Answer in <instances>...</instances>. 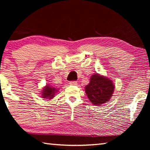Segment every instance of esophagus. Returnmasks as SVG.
<instances>
[{
    "label": "esophagus",
    "instance_id": "34e87169",
    "mask_svg": "<svg viewBox=\"0 0 150 150\" xmlns=\"http://www.w3.org/2000/svg\"><path fill=\"white\" fill-rule=\"evenodd\" d=\"M70 85H72V86H75V85H77V81H71L69 82Z\"/></svg>",
    "mask_w": 150,
    "mask_h": 150
}]
</instances>
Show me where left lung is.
Instances as JSON below:
<instances>
[{
	"mask_svg": "<svg viewBox=\"0 0 150 150\" xmlns=\"http://www.w3.org/2000/svg\"><path fill=\"white\" fill-rule=\"evenodd\" d=\"M114 89L110 79L96 73L91 77L90 83L85 87V91L91 103L95 106H99L110 99Z\"/></svg>",
	"mask_w": 150,
	"mask_h": 150,
	"instance_id": "obj_1",
	"label": "left lung"
}]
</instances>
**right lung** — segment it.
<instances>
[{"label":"right lung","instance_id":"1","mask_svg":"<svg viewBox=\"0 0 150 150\" xmlns=\"http://www.w3.org/2000/svg\"><path fill=\"white\" fill-rule=\"evenodd\" d=\"M58 91V89L53 87L52 86L46 85L45 87L43 88L42 91H41V95H42V98H46V99H52L54 97L56 92Z\"/></svg>","mask_w":150,"mask_h":150}]
</instances>
